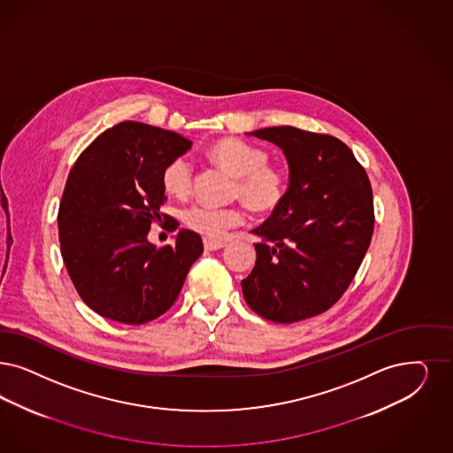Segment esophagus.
Listing matches in <instances>:
<instances>
[{"instance_id":"34e87169","label":"esophagus","mask_w":453,"mask_h":453,"mask_svg":"<svg viewBox=\"0 0 453 453\" xmlns=\"http://www.w3.org/2000/svg\"><path fill=\"white\" fill-rule=\"evenodd\" d=\"M203 245H204V250L213 251L223 249L226 243H225V242H221V240H211V238H204Z\"/></svg>"}]
</instances>
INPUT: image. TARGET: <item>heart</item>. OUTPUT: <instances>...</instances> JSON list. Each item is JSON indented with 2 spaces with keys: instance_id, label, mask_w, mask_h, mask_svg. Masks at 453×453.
Segmentation results:
<instances>
[{
  "instance_id": "obj_1",
  "label": "heart",
  "mask_w": 453,
  "mask_h": 453,
  "mask_svg": "<svg viewBox=\"0 0 453 453\" xmlns=\"http://www.w3.org/2000/svg\"><path fill=\"white\" fill-rule=\"evenodd\" d=\"M210 157L219 168L236 178L234 196L257 213H268L284 202L287 178L279 166L270 165L268 154L240 139H221L211 146ZM163 186L173 196H186L193 186L191 161L181 156L169 161L163 171ZM181 219L196 234L219 238L242 223L243 211L236 206L211 208L191 204L183 210Z\"/></svg>"
}]
</instances>
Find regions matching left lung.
<instances>
[{
    "label": "left lung",
    "instance_id": "left-lung-1",
    "mask_svg": "<svg viewBox=\"0 0 453 453\" xmlns=\"http://www.w3.org/2000/svg\"><path fill=\"white\" fill-rule=\"evenodd\" d=\"M288 165L284 202L251 234L257 260L242 280L253 312L288 324L322 314L346 292L374 228L368 174L337 137L292 126L249 133Z\"/></svg>",
    "mask_w": 453,
    "mask_h": 453
}]
</instances>
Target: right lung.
Wrapping results in <instances>:
<instances>
[{"instance_id": "obj_1", "label": "right lung", "mask_w": 453, "mask_h": 453, "mask_svg": "<svg viewBox=\"0 0 453 453\" xmlns=\"http://www.w3.org/2000/svg\"><path fill=\"white\" fill-rule=\"evenodd\" d=\"M191 141L134 120L104 131L68 174L58 208L64 264L82 301L99 316L144 324L178 299L203 253L202 236L180 230L174 245L148 240L154 221L168 219L163 171ZM180 223L171 221L176 230Z\"/></svg>"}]
</instances>
